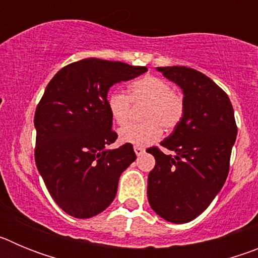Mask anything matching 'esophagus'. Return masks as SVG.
Returning a JSON list of instances; mask_svg holds the SVG:
<instances>
[{
    "instance_id": "1",
    "label": "esophagus",
    "mask_w": 258,
    "mask_h": 258,
    "mask_svg": "<svg viewBox=\"0 0 258 258\" xmlns=\"http://www.w3.org/2000/svg\"><path fill=\"white\" fill-rule=\"evenodd\" d=\"M134 152H136L137 156H141V155L145 154V149H143V147H140V146H136V147H134Z\"/></svg>"
}]
</instances>
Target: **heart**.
<instances>
[{
    "mask_svg": "<svg viewBox=\"0 0 258 258\" xmlns=\"http://www.w3.org/2000/svg\"><path fill=\"white\" fill-rule=\"evenodd\" d=\"M129 97L113 90L107 95L106 104L109 115L118 125H125L131 117V102L146 103L142 124H131L118 131V138L124 143L147 146L160 137L161 127L172 131L183 116L184 104L181 95L175 94L168 81L156 76L136 80L127 89Z\"/></svg>",
    "mask_w": 258,
    "mask_h": 258,
    "instance_id": "obj_1",
    "label": "heart"
}]
</instances>
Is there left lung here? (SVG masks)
Returning <instances> with one entry per match:
<instances>
[{
	"label": "left lung",
	"instance_id": "1",
	"mask_svg": "<svg viewBox=\"0 0 258 258\" xmlns=\"http://www.w3.org/2000/svg\"><path fill=\"white\" fill-rule=\"evenodd\" d=\"M156 70L181 88L184 111L160 143L174 155L149 149L156 164L149 174L147 198L161 218L186 223L206 211L222 188L238 127L227 94L206 75L178 66Z\"/></svg>",
	"mask_w": 258,
	"mask_h": 258
}]
</instances>
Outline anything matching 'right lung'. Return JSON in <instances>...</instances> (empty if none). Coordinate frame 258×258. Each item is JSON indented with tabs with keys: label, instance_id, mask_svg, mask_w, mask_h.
Listing matches in <instances>:
<instances>
[{
	"label": "right lung",
	"instance_id": "obj_1",
	"mask_svg": "<svg viewBox=\"0 0 258 258\" xmlns=\"http://www.w3.org/2000/svg\"><path fill=\"white\" fill-rule=\"evenodd\" d=\"M146 67L86 58L61 68L36 108V165L54 202L67 214L90 218L113 202L118 178L137 159L129 143L107 149L117 134L107 109L109 88Z\"/></svg>",
	"mask_w": 258,
	"mask_h": 258
}]
</instances>
